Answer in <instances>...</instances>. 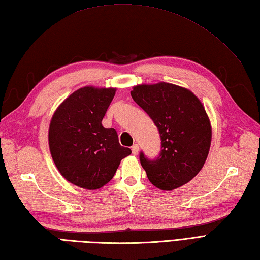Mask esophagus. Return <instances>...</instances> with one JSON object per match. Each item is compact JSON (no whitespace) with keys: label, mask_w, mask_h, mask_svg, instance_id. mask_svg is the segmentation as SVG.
Masks as SVG:
<instances>
[{"label":"esophagus","mask_w":260,"mask_h":260,"mask_svg":"<svg viewBox=\"0 0 260 260\" xmlns=\"http://www.w3.org/2000/svg\"><path fill=\"white\" fill-rule=\"evenodd\" d=\"M132 153H133L134 155H136V154L139 153V145H137V144H134L133 146H132Z\"/></svg>","instance_id":"obj_1"}]
</instances>
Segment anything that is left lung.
<instances>
[{"label":"left lung","mask_w":260,"mask_h":260,"mask_svg":"<svg viewBox=\"0 0 260 260\" xmlns=\"http://www.w3.org/2000/svg\"><path fill=\"white\" fill-rule=\"evenodd\" d=\"M131 95L156 125L162 141L157 158L140 155L148 180L164 191L186 184L203 168L211 145V123L200 99L169 82L137 85Z\"/></svg>","instance_id":"left-lung-1"}]
</instances>
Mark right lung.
<instances>
[{"label":"right lung","mask_w":260,"mask_h":260,"mask_svg":"<svg viewBox=\"0 0 260 260\" xmlns=\"http://www.w3.org/2000/svg\"><path fill=\"white\" fill-rule=\"evenodd\" d=\"M116 88L86 86L59 105L49 126V148L63 178L86 190H97L113 179L119 163L132 153L114 128L102 125Z\"/></svg>","instance_id":"add662e5"}]
</instances>
